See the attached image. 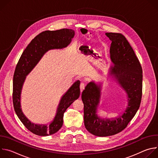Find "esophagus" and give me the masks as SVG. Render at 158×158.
<instances>
[{
    "label": "esophagus",
    "instance_id": "obj_1",
    "mask_svg": "<svg viewBox=\"0 0 158 158\" xmlns=\"http://www.w3.org/2000/svg\"><path fill=\"white\" fill-rule=\"evenodd\" d=\"M84 87H85V84H84V83L81 82V85H80V91H81V93H82V92L84 91Z\"/></svg>",
    "mask_w": 158,
    "mask_h": 158
}]
</instances>
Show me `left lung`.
<instances>
[{
	"mask_svg": "<svg viewBox=\"0 0 158 158\" xmlns=\"http://www.w3.org/2000/svg\"><path fill=\"white\" fill-rule=\"evenodd\" d=\"M105 34L112 41L109 56L113 65L109 69L108 77H111L126 92L127 104L115 118H101L98 110L102 84L92 81L87 84L82 93L84 125L90 133L100 137L112 136L126 128L139 109L143 87L141 65L126 37L118 33Z\"/></svg>",
	"mask_w": 158,
	"mask_h": 158,
	"instance_id": "obj_1",
	"label": "left lung"
}]
</instances>
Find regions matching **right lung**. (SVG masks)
Returning a JSON list of instances; mask_svg holds the SVG:
<instances>
[{"mask_svg":"<svg viewBox=\"0 0 158 158\" xmlns=\"http://www.w3.org/2000/svg\"><path fill=\"white\" fill-rule=\"evenodd\" d=\"M73 29H62L54 31H46L33 39L21 55L16 65L13 77V104L15 113L26 127L32 133L47 136L57 132L62 126L64 114L66 109L80 96V81H76L61 97L56 115L49 124L31 123L22 112L20 104L22 89L26 76L32 71L43 56L52 49H62L71 44L74 37Z\"/></svg>","mask_w":158,"mask_h":158,"instance_id":"1","label":"right lung"}]
</instances>
